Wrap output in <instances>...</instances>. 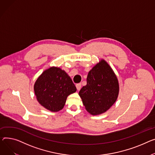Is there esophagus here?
<instances>
[{"label": "esophagus", "mask_w": 155, "mask_h": 155, "mask_svg": "<svg viewBox=\"0 0 155 155\" xmlns=\"http://www.w3.org/2000/svg\"><path fill=\"white\" fill-rule=\"evenodd\" d=\"M76 87H77V89L78 90H80L81 89V84L79 83V84H76Z\"/></svg>", "instance_id": "1"}]
</instances>
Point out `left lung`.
Segmentation results:
<instances>
[{
	"label": "left lung",
	"instance_id": "left-lung-1",
	"mask_svg": "<svg viewBox=\"0 0 155 155\" xmlns=\"http://www.w3.org/2000/svg\"><path fill=\"white\" fill-rule=\"evenodd\" d=\"M119 92L118 79L110 65L101 60L89 72L87 85L79 91L84 105L90 114L107 111L116 101Z\"/></svg>",
	"mask_w": 155,
	"mask_h": 155
}]
</instances>
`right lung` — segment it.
<instances>
[{
    "label": "right lung",
    "mask_w": 155,
    "mask_h": 155,
    "mask_svg": "<svg viewBox=\"0 0 155 155\" xmlns=\"http://www.w3.org/2000/svg\"><path fill=\"white\" fill-rule=\"evenodd\" d=\"M77 91L76 87L64 70L51 67L37 80L34 91L39 104L51 111L62 109L67 97Z\"/></svg>",
    "instance_id": "obj_1"
}]
</instances>
